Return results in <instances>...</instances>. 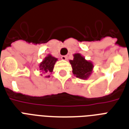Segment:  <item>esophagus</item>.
<instances>
[{
    "label": "esophagus",
    "instance_id": "1",
    "mask_svg": "<svg viewBox=\"0 0 129 129\" xmlns=\"http://www.w3.org/2000/svg\"><path fill=\"white\" fill-rule=\"evenodd\" d=\"M61 59H63V60H66L67 59H68V56H67V55H62V56L61 57Z\"/></svg>",
    "mask_w": 129,
    "mask_h": 129
}]
</instances>
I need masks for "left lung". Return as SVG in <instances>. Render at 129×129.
I'll return each instance as SVG.
<instances>
[{
	"instance_id": "obj_1",
	"label": "left lung",
	"mask_w": 129,
	"mask_h": 129,
	"mask_svg": "<svg viewBox=\"0 0 129 129\" xmlns=\"http://www.w3.org/2000/svg\"><path fill=\"white\" fill-rule=\"evenodd\" d=\"M72 67L73 74L79 78L87 79L90 76L93 69L92 62L86 60L80 53L74 55V59L70 61Z\"/></svg>"
}]
</instances>
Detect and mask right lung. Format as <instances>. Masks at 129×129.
Wrapping results in <instances>:
<instances>
[{
  "label": "right lung",
  "instance_id": "1",
  "mask_svg": "<svg viewBox=\"0 0 129 129\" xmlns=\"http://www.w3.org/2000/svg\"><path fill=\"white\" fill-rule=\"evenodd\" d=\"M57 61V59L51 56V55H48L39 65V70L41 71V72L47 74L52 72L53 68H54V65ZM46 77L48 78L49 76H47Z\"/></svg>",
  "mask_w": 129,
  "mask_h": 129
}]
</instances>
